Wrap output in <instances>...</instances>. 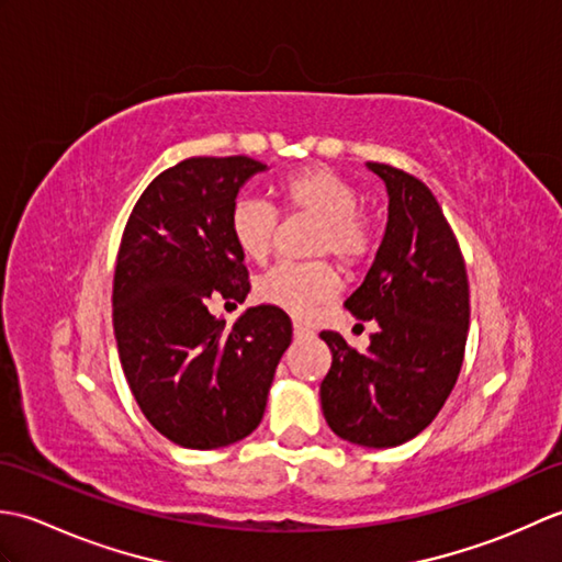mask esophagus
Masks as SVG:
<instances>
[{"mask_svg": "<svg viewBox=\"0 0 562 562\" xmlns=\"http://www.w3.org/2000/svg\"><path fill=\"white\" fill-rule=\"evenodd\" d=\"M292 328H294V338L296 340H302V338H308V336H314V330L308 328L306 324H302V321H294L292 324Z\"/></svg>", "mask_w": 562, "mask_h": 562, "instance_id": "obj_1", "label": "esophagus"}]
</instances>
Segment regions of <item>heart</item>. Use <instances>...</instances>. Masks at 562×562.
I'll use <instances>...</instances> for the list:
<instances>
[{
	"instance_id": "1",
	"label": "heart",
	"mask_w": 562,
	"mask_h": 562,
	"mask_svg": "<svg viewBox=\"0 0 562 562\" xmlns=\"http://www.w3.org/2000/svg\"><path fill=\"white\" fill-rule=\"evenodd\" d=\"M282 210L318 220L312 238L314 256H333L342 270H357L374 254L376 226L360 210V190L326 166H306L288 173L278 183ZM280 214L270 202L241 195L229 212V234L248 260H266ZM338 292V278L330 262H278L256 280V296L294 316H306Z\"/></svg>"
}]
</instances>
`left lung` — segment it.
I'll use <instances>...</instances> for the list:
<instances>
[{
	"instance_id": "1",
	"label": "left lung",
	"mask_w": 562,
	"mask_h": 562,
	"mask_svg": "<svg viewBox=\"0 0 562 562\" xmlns=\"http://www.w3.org/2000/svg\"><path fill=\"white\" fill-rule=\"evenodd\" d=\"M389 193V222L364 282L345 308L376 321L364 352L324 330L333 362L321 408L338 437L398 447L435 420L457 384L469 336V274L457 236L420 178L369 161Z\"/></svg>"
}]
</instances>
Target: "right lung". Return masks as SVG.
<instances>
[{
  "label": "right lung",
  "mask_w": 562,
  "mask_h": 562,
  "mask_svg": "<svg viewBox=\"0 0 562 562\" xmlns=\"http://www.w3.org/2000/svg\"><path fill=\"white\" fill-rule=\"evenodd\" d=\"M266 164L190 157L161 171L125 224L113 278V330L130 391L173 445L220 449L248 437L292 342L278 306H250L229 328L210 300L250 290L229 234L238 190Z\"/></svg>",
  "instance_id": "right-lung-1"
}]
</instances>
